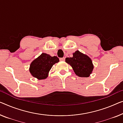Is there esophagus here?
Returning a JSON list of instances; mask_svg holds the SVG:
<instances>
[{
  "instance_id": "34e87169",
  "label": "esophagus",
  "mask_w": 123,
  "mask_h": 123,
  "mask_svg": "<svg viewBox=\"0 0 123 123\" xmlns=\"http://www.w3.org/2000/svg\"><path fill=\"white\" fill-rule=\"evenodd\" d=\"M60 60L61 61H64L65 60V57H63V58H60Z\"/></svg>"
}]
</instances>
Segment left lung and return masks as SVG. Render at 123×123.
<instances>
[{"instance_id":"8db88e82","label":"left lung","mask_w":123,"mask_h":123,"mask_svg":"<svg viewBox=\"0 0 123 123\" xmlns=\"http://www.w3.org/2000/svg\"><path fill=\"white\" fill-rule=\"evenodd\" d=\"M65 61L72 67L75 74L80 77H89L94 68L91 58L78 50L73 53L72 57L66 58Z\"/></svg>"}]
</instances>
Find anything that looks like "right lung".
Listing matches in <instances>:
<instances>
[{
    "instance_id": "1",
    "label": "right lung",
    "mask_w": 123,
    "mask_h": 123,
    "mask_svg": "<svg viewBox=\"0 0 123 123\" xmlns=\"http://www.w3.org/2000/svg\"><path fill=\"white\" fill-rule=\"evenodd\" d=\"M60 61L57 56H51L50 55L43 53L30 63L29 71L31 74L38 80H45L53 65Z\"/></svg>"
}]
</instances>
